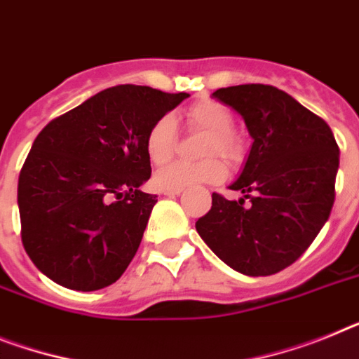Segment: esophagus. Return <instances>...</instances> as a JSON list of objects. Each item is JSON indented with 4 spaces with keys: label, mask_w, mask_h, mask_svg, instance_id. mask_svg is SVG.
<instances>
[{
    "label": "esophagus",
    "mask_w": 359,
    "mask_h": 359,
    "mask_svg": "<svg viewBox=\"0 0 359 359\" xmlns=\"http://www.w3.org/2000/svg\"><path fill=\"white\" fill-rule=\"evenodd\" d=\"M182 191H163L165 196H168V198H174V196H177Z\"/></svg>",
    "instance_id": "esophagus-1"
}]
</instances>
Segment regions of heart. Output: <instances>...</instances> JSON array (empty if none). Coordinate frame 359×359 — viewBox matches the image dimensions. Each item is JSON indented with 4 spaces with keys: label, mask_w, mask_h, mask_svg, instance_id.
<instances>
[{
    "label": "heart",
    "mask_w": 359,
    "mask_h": 359,
    "mask_svg": "<svg viewBox=\"0 0 359 359\" xmlns=\"http://www.w3.org/2000/svg\"><path fill=\"white\" fill-rule=\"evenodd\" d=\"M187 127L207 134L201 147L203 159L200 163H177L159 168L154 183L161 191H183L187 187L217 183L225 177V165L216 159L219 156L229 163H238L243 158V142L234 133V116L225 105L212 100L194 103L185 112ZM177 143L176 119L170 114L159 116L145 134V152L154 165L167 163L174 156Z\"/></svg>",
    "instance_id": "obj_1"
}]
</instances>
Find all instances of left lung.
Returning a JSON list of instances; mask_svg holds the SVG:
<instances>
[{"label":"left lung","instance_id":"obj_1","mask_svg":"<svg viewBox=\"0 0 359 359\" xmlns=\"http://www.w3.org/2000/svg\"><path fill=\"white\" fill-rule=\"evenodd\" d=\"M245 119L252 149L231 185V201L214 192L196 231L217 258L247 276L292 265L329 219L339 149L329 125L272 85L249 83L212 94Z\"/></svg>","mask_w":359,"mask_h":359}]
</instances>
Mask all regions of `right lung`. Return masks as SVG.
I'll list each match as a JSON object with an SVG mask.
<instances>
[{
  "label": "right lung",
  "mask_w": 359,
  "mask_h": 359,
  "mask_svg": "<svg viewBox=\"0 0 359 359\" xmlns=\"http://www.w3.org/2000/svg\"><path fill=\"white\" fill-rule=\"evenodd\" d=\"M187 92L118 85L57 116L34 140L18 182L21 241L43 274L72 290L103 289L133 262L158 196L145 134Z\"/></svg>",
  "instance_id": "obj_1"
}]
</instances>
